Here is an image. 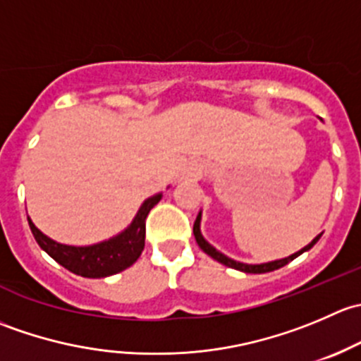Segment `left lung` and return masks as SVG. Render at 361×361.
Instances as JSON below:
<instances>
[{
  "instance_id": "8db88e82",
  "label": "left lung",
  "mask_w": 361,
  "mask_h": 361,
  "mask_svg": "<svg viewBox=\"0 0 361 361\" xmlns=\"http://www.w3.org/2000/svg\"><path fill=\"white\" fill-rule=\"evenodd\" d=\"M199 224H201V213L197 214V218H195V224H194V235H195V241H197V245L201 246V250L204 251V253L209 255L211 258H214V260H218L220 264L227 265V267H232V269H238V271H243V272H248V274H264V272H271V271H276V269H281L285 267L288 262L295 260V258L298 257V255H302L304 251L311 250L312 246L318 243V239L322 238V234L318 235V238H314L311 241V245H307L305 248H302L300 251H297V253L290 255L288 258H283V260H276V262H269V264H260V265H248V264H241V262H235L232 260V258L225 257L224 253H220L216 248H213V246L209 245V243L206 241V239L202 238L201 234V228H199Z\"/></svg>"
}]
</instances>
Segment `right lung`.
<instances>
[{"instance_id":"right-lung-1","label":"right lung","mask_w":361,"mask_h":361,"mask_svg":"<svg viewBox=\"0 0 361 361\" xmlns=\"http://www.w3.org/2000/svg\"><path fill=\"white\" fill-rule=\"evenodd\" d=\"M160 199H162V194L147 199L127 231H123L122 234L110 239V241L94 246L59 245V243L52 241L45 234H42L29 218L27 221L39 248L45 250L57 264L71 271L73 274L83 276V278H106V276L126 271L140 258L141 251L145 248L147 216Z\"/></svg>"}]
</instances>
